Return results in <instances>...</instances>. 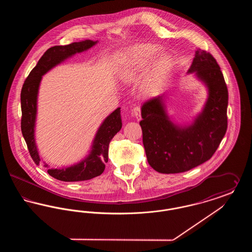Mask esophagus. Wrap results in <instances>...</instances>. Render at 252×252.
Here are the masks:
<instances>
[{
	"label": "esophagus",
	"instance_id": "esophagus-1",
	"mask_svg": "<svg viewBox=\"0 0 252 252\" xmlns=\"http://www.w3.org/2000/svg\"><path fill=\"white\" fill-rule=\"evenodd\" d=\"M133 114L137 120H141V108L140 107H135L133 108Z\"/></svg>",
	"mask_w": 252,
	"mask_h": 252
}]
</instances>
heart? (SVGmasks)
Returning a JSON list of instances; mask_svg holds the SVG:
<instances>
[{
  "instance_id": "b5f03b06",
  "label": "heart",
  "mask_w": 252,
  "mask_h": 252,
  "mask_svg": "<svg viewBox=\"0 0 252 252\" xmlns=\"http://www.w3.org/2000/svg\"><path fill=\"white\" fill-rule=\"evenodd\" d=\"M161 50V46L154 43H144L121 55L119 73L126 82H135L142 76L146 65ZM170 62L167 55H161L156 63V69H165Z\"/></svg>"
}]
</instances>
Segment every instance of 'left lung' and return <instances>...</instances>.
Segmentation results:
<instances>
[{
	"instance_id": "8db88e82",
	"label": "left lung",
	"mask_w": 252,
	"mask_h": 252,
	"mask_svg": "<svg viewBox=\"0 0 252 252\" xmlns=\"http://www.w3.org/2000/svg\"><path fill=\"white\" fill-rule=\"evenodd\" d=\"M188 74L205 86L207 99L191 124H178L169 115L165 93L142 107L140 125L150 166L161 174L189 171L209 160L227 131L228 94L215 58L196 49Z\"/></svg>"
}]
</instances>
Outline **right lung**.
I'll return each mask as SVG.
<instances>
[{
    "label": "right lung",
    "mask_w": 252,
    "mask_h": 252,
    "mask_svg": "<svg viewBox=\"0 0 252 252\" xmlns=\"http://www.w3.org/2000/svg\"><path fill=\"white\" fill-rule=\"evenodd\" d=\"M98 43L93 40L73 42L65 46H54L48 49L38 60L36 67L30 72L24 82L21 93L22 104V132L27 144L29 153L36 165L41 163L42 158L39 155L36 143V122L37 115V96L42 76L57 67L65 60H69L76 54H80L94 47ZM121 108L115 109L101 123L92 142L89 153L79 160L69 166L50 168L43 161V166L47 168L49 175L61 181H82L92 180L100 176L108 160V145L112 138L122 128Z\"/></svg>",
    "instance_id": "1"
}]
</instances>
